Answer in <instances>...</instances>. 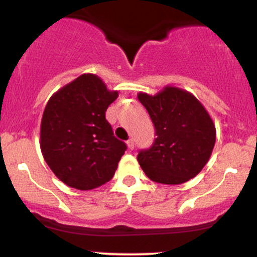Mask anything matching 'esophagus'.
I'll use <instances>...</instances> for the list:
<instances>
[{
	"mask_svg": "<svg viewBox=\"0 0 257 257\" xmlns=\"http://www.w3.org/2000/svg\"><path fill=\"white\" fill-rule=\"evenodd\" d=\"M126 145H128L129 150H134V140H133V139H129V140L126 141Z\"/></svg>",
	"mask_w": 257,
	"mask_h": 257,
	"instance_id": "1",
	"label": "esophagus"
}]
</instances>
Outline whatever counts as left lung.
Masks as SVG:
<instances>
[{"instance_id": "1", "label": "left lung", "mask_w": 257, "mask_h": 257, "mask_svg": "<svg viewBox=\"0 0 257 257\" xmlns=\"http://www.w3.org/2000/svg\"><path fill=\"white\" fill-rule=\"evenodd\" d=\"M149 112L156 138L152 146L138 155L140 167L152 181L184 184L198 175L213 152L216 131L198 99L176 87L156 95L138 94Z\"/></svg>"}]
</instances>
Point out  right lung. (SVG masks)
I'll return each mask as SVG.
<instances>
[{
	"label": "right lung",
	"instance_id": "obj_1",
	"mask_svg": "<svg viewBox=\"0 0 257 257\" xmlns=\"http://www.w3.org/2000/svg\"><path fill=\"white\" fill-rule=\"evenodd\" d=\"M118 96L101 78L84 73L53 94L41 122V151L59 180L77 190L113 178L126 145L113 135L105 112Z\"/></svg>",
	"mask_w": 257,
	"mask_h": 257
}]
</instances>
